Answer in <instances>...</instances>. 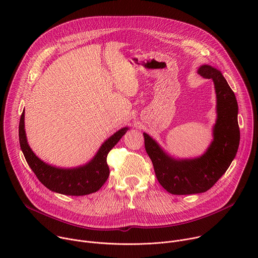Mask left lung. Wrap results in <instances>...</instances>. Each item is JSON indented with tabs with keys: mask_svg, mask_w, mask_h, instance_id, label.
<instances>
[{
	"mask_svg": "<svg viewBox=\"0 0 258 258\" xmlns=\"http://www.w3.org/2000/svg\"><path fill=\"white\" fill-rule=\"evenodd\" d=\"M197 72L212 80L216 96V119L212 126V141L206 151L194 158L171 156L148 134L143 133L145 148L149 155L160 185L170 194L204 193L220 178L234 160L240 143L238 103L236 96L218 69L204 64Z\"/></svg>",
	"mask_w": 258,
	"mask_h": 258,
	"instance_id": "1",
	"label": "left lung"
}]
</instances>
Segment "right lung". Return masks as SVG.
<instances>
[{"label": "right lung", "mask_w": 258, "mask_h": 258, "mask_svg": "<svg viewBox=\"0 0 258 258\" xmlns=\"http://www.w3.org/2000/svg\"><path fill=\"white\" fill-rule=\"evenodd\" d=\"M127 131L128 126L118 130L101 145L90 161L76 167L55 166L34 154L26 138L24 111L19 122V143L27 164L46 188L62 195L84 196L97 192L104 185L109 176L107 155Z\"/></svg>", "instance_id": "right-lung-1"}]
</instances>
